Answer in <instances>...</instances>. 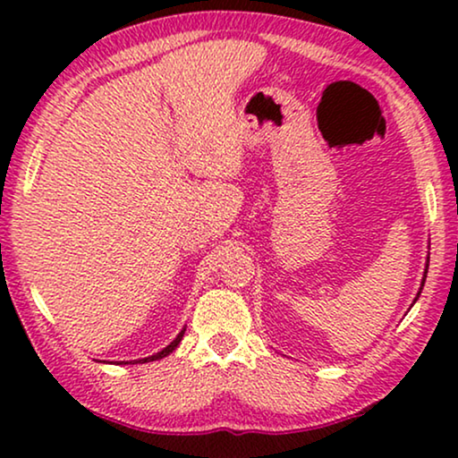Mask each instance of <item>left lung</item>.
Wrapping results in <instances>:
<instances>
[{
    "instance_id": "left-lung-1",
    "label": "left lung",
    "mask_w": 458,
    "mask_h": 458,
    "mask_svg": "<svg viewBox=\"0 0 458 458\" xmlns=\"http://www.w3.org/2000/svg\"><path fill=\"white\" fill-rule=\"evenodd\" d=\"M423 277H428V268H425V275H423ZM423 284H425V279H423V281H421V287H419V292H417V298H419V296H421V290H423ZM417 298H415V300H417Z\"/></svg>"
}]
</instances>
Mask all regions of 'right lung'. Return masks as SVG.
I'll list each match as a JSON object with an SVG mask.
<instances>
[{
  "instance_id": "add662e5",
  "label": "right lung",
  "mask_w": 458,
  "mask_h": 458,
  "mask_svg": "<svg viewBox=\"0 0 458 458\" xmlns=\"http://www.w3.org/2000/svg\"><path fill=\"white\" fill-rule=\"evenodd\" d=\"M183 334H185V327L183 329H181L179 331V334H177V337H174V340L171 342V344H168V346L166 348H162L160 350V352H156V354H152V356H146V359H137V360H127V362H121V365H137V362H152V360H160V359H165V356H168V354H171L173 352V350L174 348H177L179 346V344H181V340H183Z\"/></svg>"
}]
</instances>
